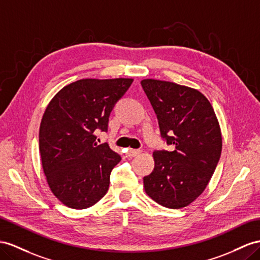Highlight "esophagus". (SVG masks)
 <instances>
[{"instance_id":"1","label":"esophagus","mask_w":260,"mask_h":260,"mask_svg":"<svg viewBox=\"0 0 260 260\" xmlns=\"http://www.w3.org/2000/svg\"><path fill=\"white\" fill-rule=\"evenodd\" d=\"M142 152L141 149H133V148H128L127 149V156L133 158V157H136L137 155H139Z\"/></svg>"}]
</instances>
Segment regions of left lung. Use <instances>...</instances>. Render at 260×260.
<instances>
[{
    "instance_id": "8db88e82",
    "label": "left lung",
    "mask_w": 260,
    "mask_h": 260,
    "mask_svg": "<svg viewBox=\"0 0 260 260\" xmlns=\"http://www.w3.org/2000/svg\"><path fill=\"white\" fill-rule=\"evenodd\" d=\"M141 83L161 137L175 147L154 151L155 168L144 177L145 191L165 208H184L204 191L221 157L217 117L209 100L196 89L155 79Z\"/></svg>"
}]
</instances>
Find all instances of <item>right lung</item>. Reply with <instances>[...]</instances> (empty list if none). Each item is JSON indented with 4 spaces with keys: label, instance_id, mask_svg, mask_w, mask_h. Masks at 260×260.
<instances>
[{
    "label": "right lung",
    "instance_id": "add662e5",
    "mask_svg": "<svg viewBox=\"0 0 260 260\" xmlns=\"http://www.w3.org/2000/svg\"><path fill=\"white\" fill-rule=\"evenodd\" d=\"M133 79H81L52 98L39 127V151L44 174L54 196L71 209L99 202L109 190L112 169L121 156L95 132L108 131L115 103Z\"/></svg>",
    "mask_w": 260,
    "mask_h": 260
}]
</instances>
